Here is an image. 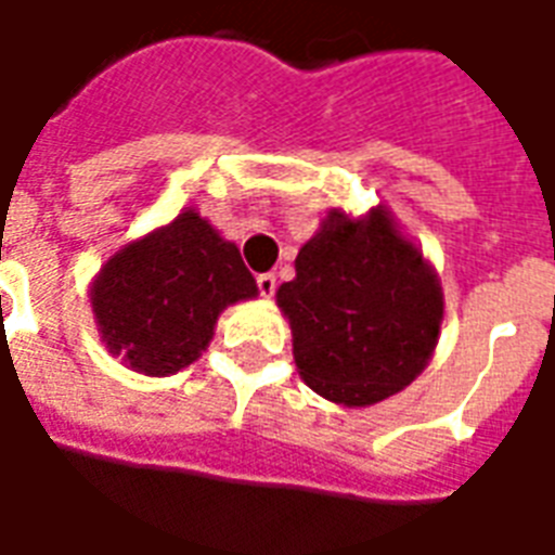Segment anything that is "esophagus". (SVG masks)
Returning a JSON list of instances; mask_svg holds the SVG:
<instances>
[{
    "label": "esophagus",
    "mask_w": 555,
    "mask_h": 555,
    "mask_svg": "<svg viewBox=\"0 0 555 555\" xmlns=\"http://www.w3.org/2000/svg\"><path fill=\"white\" fill-rule=\"evenodd\" d=\"M258 291H261V297H273L276 294V276L273 273H261L258 276Z\"/></svg>",
    "instance_id": "34e87169"
}]
</instances>
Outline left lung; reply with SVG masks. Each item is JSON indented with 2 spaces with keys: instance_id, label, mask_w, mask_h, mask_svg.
<instances>
[{
  "instance_id": "obj_1",
  "label": "left lung",
  "mask_w": 555,
  "mask_h": 555,
  "mask_svg": "<svg viewBox=\"0 0 555 555\" xmlns=\"http://www.w3.org/2000/svg\"><path fill=\"white\" fill-rule=\"evenodd\" d=\"M276 306L309 389L341 408H372L425 372L442 326V285L386 205L330 210L302 243Z\"/></svg>"
}]
</instances>
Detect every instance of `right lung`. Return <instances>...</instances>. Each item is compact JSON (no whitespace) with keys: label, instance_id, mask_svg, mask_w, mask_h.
<instances>
[{"label":"right lung","instance_id":"right-lung-1","mask_svg":"<svg viewBox=\"0 0 555 555\" xmlns=\"http://www.w3.org/2000/svg\"><path fill=\"white\" fill-rule=\"evenodd\" d=\"M255 297L241 249L195 207L125 243L89 288L106 350L147 377H169L198 360L222 309Z\"/></svg>","mask_w":555,"mask_h":555}]
</instances>
